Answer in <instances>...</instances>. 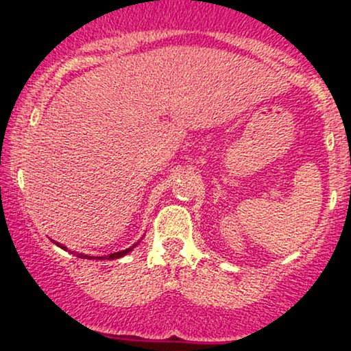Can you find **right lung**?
I'll return each instance as SVG.
<instances>
[{
  "instance_id": "obj_1",
  "label": "right lung",
  "mask_w": 351,
  "mask_h": 351,
  "mask_svg": "<svg viewBox=\"0 0 351 351\" xmlns=\"http://www.w3.org/2000/svg\"><path fill=\"white\" fill-rule=\"evenodd\" d=\"M60 247L66 249V247H64V245H60ZM132 249H134V247H128V249H125V251H120V252L108 254V256H106V257H97V259H119V257H122V256H125V254H127V252H130ZM77 257H82V259H92V256H86V254H79Z\"/></svg>"
}]
</instances>
